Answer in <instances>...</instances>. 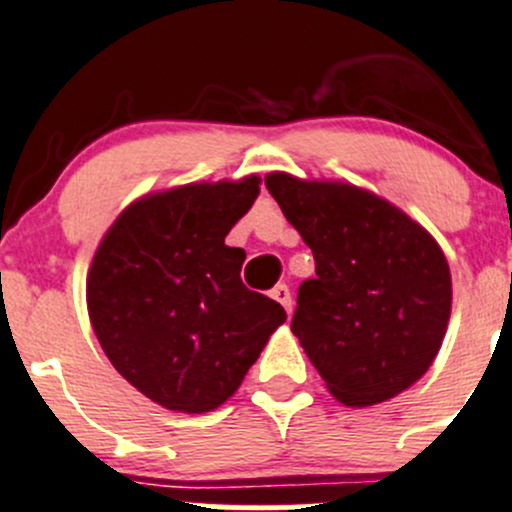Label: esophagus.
<instances>
[{
	"mask_svg": "<svg viewBox=\"0 0 512 512\" xmlns=\"http://www.w3.org/2000/svg\"><path fill=\"white\" fill-rule=\"evenodd\" d=\"M272 297L277 299V302L282 304V307L287 309V314H292V307H294V299H292V292H289L287 285H277L272 289Z\"/></svg>",
	"mask_w": 512,
	"mask_h": 512,
	"instance_id": "34e87169",
	"label": "esophagus"
}]
</instances>
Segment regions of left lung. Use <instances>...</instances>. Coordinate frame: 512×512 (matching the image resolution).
Masks as SVG:
<instances>
[{"label": "left lung", "mask_w": 512, "mask_h": 512, "mask_svg": "<svg viewBox=\"0 0 512 512\" xmlns=\"http://www.w3.org/2000/svg\"><path fill=\"white\" fill-rule=\"evenodd\" d=\"M267 190L314 255L292 332L344 406H374L416 384L451 317V270L406 213L349 183L270 173Z\"/></svg>", "instance_id": "left-lung-1"}]
</instances>
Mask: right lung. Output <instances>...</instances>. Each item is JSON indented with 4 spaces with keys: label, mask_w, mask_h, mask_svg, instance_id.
<instances>
[{
    "label": "right lung",
    "mask_w": 512,
    "mask_h": 512,
    "mask_svg": "<svg viewBox=\"0 0 512 512\" xmlns=\"http://www.w3.org/2000/svg\"><path fill=\"white\" fill-rule=\"evenodd\" d=\"M260 178L193 183L128 205L103 235L86 304L118 374L170 411L225 404L287 319L242 285L245 250L225 245Z\"/></svg>",
    "instance_id": "1"
}]
</instances>
